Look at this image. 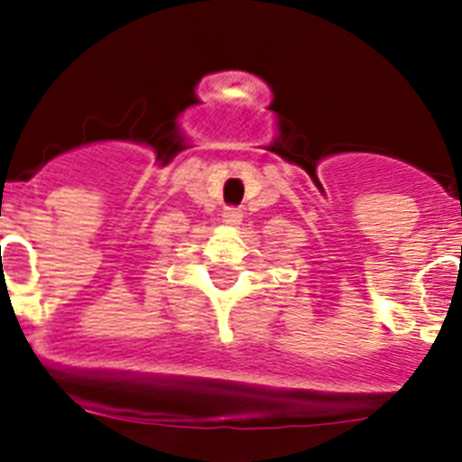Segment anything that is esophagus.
Listing matches in <instances>:
<instances>
[{
	"label": "esophagus",
	"instance_id": "esophagus-1",
	"mask_svg": "<svg viewBox=\"0 0 462 462\" xmlns=\"http://www.w3.org/2000/svg\"><path fill=\"white\" fill-rule=\"evenodd\" d=\"M222 219L226 224H234V226H236V224L243 222V212H240L238 208H228V210L222 215Z\"/></svg>",
	"mask_w": 462,
	"mask_h": 462
}]
</instances>
